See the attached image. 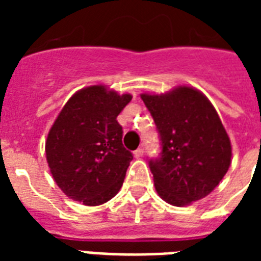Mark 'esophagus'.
I'll return each instance as SVG.
<instances>
[{"mask_svg": "<svg viewBox=\"0 0 261 261\" xmlns=\"http://www.w3.org/2000/svg\"><path fill=\"white\" fill-rule=\"evenodd\" d=\"M134 155L137 157V159H141L143 155V149L142 147H139V149H137V150L134 151Z\"/></svg>", "mask_w": 261, "mask_h": 261, "instance_id": "34e87169", "label": "esophagus"}]
</instances>
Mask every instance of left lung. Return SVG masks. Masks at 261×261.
Masks as SVG:
<instances>
[{
  "label": "left lung",
  "mask_w": 261,
  "mask_h": 261,
  "mask_svg": "<svg viewBox=\"0 0 261 261\" xmlns=\"http://www.w3.org/2000/svg\"><path fill=\"white\" fill-rule=\"evenodd\" d=\"M161 139V157L149 161L157 194L187 206L218 186L230 167L229 135L210 100L192 87L142 93Z\"/></svg>",
  "instance_id": "8db88e82"
}]
</instances>
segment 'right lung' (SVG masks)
<instances>
[{
  "label": "right lung",
  "instance_id": "right-lung-1",
  "mask_svg": "<svg viewBox=\"0 0 261 261\" xmlns=\"http://www.w3.org/2000/svg\"><path fill=\"white\" fill-rule=\"evenodd\" d=\"M131 98L104 85L83 88L67 100L48 131L50 172L75 202L98 206L122 188L133 154L123 146L116 118Z\"/></svg>",
  "mask_w": 261,
  "mask_h": 261
}]
</instances>
